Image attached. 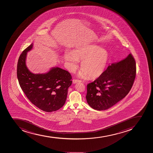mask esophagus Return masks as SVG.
<instances>
[{"mask_svg":"<svg viewBox=\"0 0 153 153\" xmlns=\"http://www.w3.org/2000/svg\"><path fill=\"white\" fill-rule=\"evenodd\" d=\"M72 82H73V84H76V83H78V82H80V80H77V79H73L72 80Z\"/></svg>","mask_w":153,"mask_h":153,"instance_id":"esophagus-1","label":"esophagus"}]
</instances>
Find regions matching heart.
I'll use <instances>...</instances> for the list:
<instances>
[{
    "mask_svg": "<svg viewBox=\"0 0 153 153\" xmlns=\"http://www.w3.org/2000/svg\"><path fill=\"white\" fill-rule=\"evenodd\" d=\"M64 59L69 71L74 72L78 67L79 60H81V70L79 76L86 79L89 76L96 78L102 74L108 63L109 53L105 48L97 45H88L80 47L72 53L67 52Z\"/></svg>",
    "mask_w": 153,
    "mask_h": 153,
    "instance_id": "b5f03b06",
    "label": "heart"
}]
</instances>
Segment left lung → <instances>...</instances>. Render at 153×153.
Listing matches in <instances>:
<instances>
[{
  "instance_id": "1",
  "label": "left lung",
  "mask_w": 153,
  "mask_h": 153,
  "mask_svg": "<svg viewBox=\"0 0 153 153\" xmlns=\"http://www.w3.org/2000/svg\"><path fill=\"white\" fill-rule=\"evenodd\" d=\"M136 73L135 60L126 58L108 66L99 78L87 85L86 100L93 109H108L126 96L132 87Z\"/></svg>"
}]
</instances>
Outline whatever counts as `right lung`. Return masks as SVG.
Wrapping results in <instances>:
<instances>
[{
  "mask_svg": "<svg viewBox=\"0 0 153 153\" xmlns=\"http://www.w3.org/2000/svg\"><path fill=\"white\" fill-rule=\"evenodd\" d=\"M33 44L27 48L20 55L17 75L19 85L30 102L41 110L52 112L65 104L68 89L72 84L71 75L59 67L51 68L47 73L34 74L26 64L27 54Z\"/></svg>",
  "mask_w": 153,
  "mask_h": 153,
  "instance_id": "obj_1",
  "label": "right lung"
}]
</instances>
